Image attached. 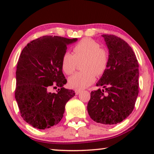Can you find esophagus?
Wrapping results in <instances>:
<instances>
[{
    "label": "esophagus",
    "instance_id": "1",
    "mask_svg": "<svg viewBox=\"0 0 154 154\" xmlns=\"http://www.w3.org/2000/svg\"><path fill=\"white\" fill-rule=\"evenodd\" d=\"M81 92V90H75V94H80Z\"/></svg>",
    "mask_w": 154,
    "mask_h": 154
}]
</instances>
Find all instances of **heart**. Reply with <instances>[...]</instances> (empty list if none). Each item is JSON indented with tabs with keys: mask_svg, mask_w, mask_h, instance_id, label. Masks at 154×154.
<instances>
[{
	"mask_svg": "<svg viewBox=\"0 0 154 154\" xmlns=\"http://www.w3.org/2000/svg\"><path fill=\"white\" fill-rule=\"evenodd\" d=\"M73 54L66 52L62 59V68L67 75L72 74L76 69L78 62L82 64L83 71L75 73L69 79V87L82 90L90 86L95 81L96 75L100 76L108 68L109 52L100 48L97 42L91 38H83L73 46Z\"/></svg>",
	"mask_w": 154,
	"mask_h": 154,
	"instance_id": "1",
	"label": "heart"
}]
</instances>
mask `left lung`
<instances>
[{"label": "left lung", "mask_w": 154, "mask_h": 154, "mask_svg": "<svg viewBox=\"0 0 154 154\" xmlns=\"http://www.w3.org/2000/svg\"><path fill=\"white\" fill-rule=\"evenodd\" d=\"M109 49L108 68L90 93L88 112L104 125L121 123L133 111L139 93V64L128 43L114 35L104 34Z\"/></svg>", "instance_id": "1"}]
</instances>
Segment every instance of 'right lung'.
<instances>
[{
    "label": "right lung",
    "mask_w": 154,
    "mask_h": 154,
    "mask_svg": "<svg viewBox=\"0 0 154 154\" xmlns=\"http://www.w3.org/2000/svg\"><path fill=\"white\" fill-rule=\"evenodd\" d=\"M77 38L44 35L33 40L22 50L16 71L15 99L21 116L38 129L45 130L60 123L66 102L74 91L63 88L66 79L62 59L67 45ZM60 88L57 94L48 90Z\"/></svg>",
    "instance_id": "obj_1"
}]
</instances>
